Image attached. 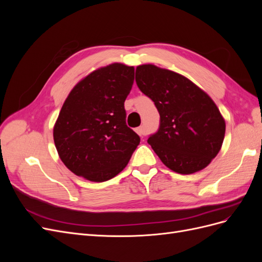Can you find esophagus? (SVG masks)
<instances>
[{
  "label": "esophagus",
  "instance_id": "1",
  "mask_svg": "<svg viewBox=\"0 0 262 262\" xmlns=\"http://www.w3.org/2000/svg\"><path fill=\"white\" fill-rule=\"evenodd\" d=\"M136 131H137V133L139 134L140 137H143V136H145V134H146L145 128H144L143 125H142V126H139V128H137V129H136Z\"/></svg>",
  "mask_w": 262,
  "mask_h": 262
}]
</instances>
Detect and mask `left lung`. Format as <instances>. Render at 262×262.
Here are the masks:
<instances>
[{"instance_id":"left-lung-1","label":"left lung","mask_w":262,"mask_h":262,"mask_svg":"<svg viewBox=\"0 0 262 262\" xmlns=\"http://www.w3.org/2000/svg\"><path fill=\"white\" fill-rule=\"evenodd\" d=\"M136 82L160 113V126L147 143L164 165L182 175L207 167L225 136V121L209 95L187 77L153 64L139 66Z\"/></svg>"}]
</instances>
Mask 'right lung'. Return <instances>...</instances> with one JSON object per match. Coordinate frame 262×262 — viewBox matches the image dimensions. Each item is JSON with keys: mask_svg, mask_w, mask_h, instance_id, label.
Returning <instances> with one entry per match:
<instances>
[{"mask_svg": "<svg viewBox=\"0 0 262 262\" xmlns=\"http://www.w3.org/2000/svg\"><path fill=\"white\" fill-rule=\"evenodd\" d=\"M134 68L114 63L77 83L63 104L53 128L61 161L75 175L102 182L129 163L140 137L125 123L124 100Z\"/></svg>", "mask_w": 262, "mask_h": 262, "instance_id": "right-lung-1", "label": "right lung"}]
</instances>
